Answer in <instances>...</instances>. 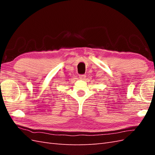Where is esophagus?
<instances>
[{"mask_svg": "<svg viewBox=\"0 0 155 155\" xmlns=\"http://www.w3.org/2000/svg\"><path fill=\"white\" fill-rule=\"evenodd\" d=\"M85 77H86V76L84 75V74H80L79 75V78H80L81 80L85 79Z\"/></svg>", "mask_w": 155, "mask_h": 155, "instance_id": "esophagus-1", "label": "esophagus"}]
</instances>
